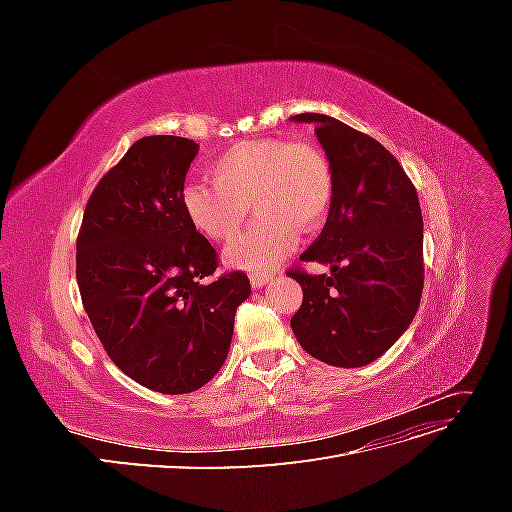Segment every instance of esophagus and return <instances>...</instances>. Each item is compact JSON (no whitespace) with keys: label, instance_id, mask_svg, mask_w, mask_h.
Listing matches in <instances>:
<instances>
[{"label":"esophagus","instance_id":"esophagus-1","mask_svg":"<svg viewBox=\"0 0 512 512\" xmlns=\"http://www.w3.org/2000/svg\"><path fill=\"white\" fill-rule=\"evenodd\" d=\"M273 277H275V273H271V271H252L250 282L254 288H262V286H267Z\"/></svg>","mask_w":512,"mask_h":512}]
</instances>
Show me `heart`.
<instances>
[{"instance_id":"obj_1","label":"heart","mask_w":512,"mask_h":512,"mask_svg":"<svg viewBox=\"0 0 512 512\" xmlns=\"http://www.w3.org/2000/svg\"><path fill=\"white\" fill-rule=\"evenodd\" d=\"M211 183L194 181L181 194L190 226L213 243L235 239L250 205L254 228L226 250L239 269H269L299 239L327 220L335 196V175L327 153L309 141L265 136L241 141L209 164Z\"/></svg>"}]
</instances>
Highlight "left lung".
I'll use <instances>...</instances> for the list:
<instances>
[{"label":"left lung","mask_w":512,"mask_h":512,"mask_svg":"<svg viewBox=\"0 0 512 512\" xmlns=\"http://www.w3.org/2000/svg\"><path fill=\"white\" fill-rule=\"evenodd\" d=\"M292 119L316 126L333 166L335 196L327 224L299 256L329 265L331 275L288 269L303 288L290 327L314 359L361 367L397 342L421 305V205L406 170L376 138L327 115Z\"/></svg>","instance_id":"obj_1"}]
</instances>
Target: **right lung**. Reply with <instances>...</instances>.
<instances>
[{
	"mask_svg": "<svg viewBox=\"0 0 512 512\" xmlns=\"http://www.w3.org/2000/svg\"><path fill=\"white\" fill-rule=\"evenodd\" d=\"M198 145L136 141L91 192L76 237L83 307L111 361L164 395L192 393L226 361L243 271L215 275L218 252L190 226L181 194Z\"/></svg>",
	"mask_w": 512,
	"mask_h": 512,
	"instance_id": "1",
	"label": "right lung"
}]
</instances>
